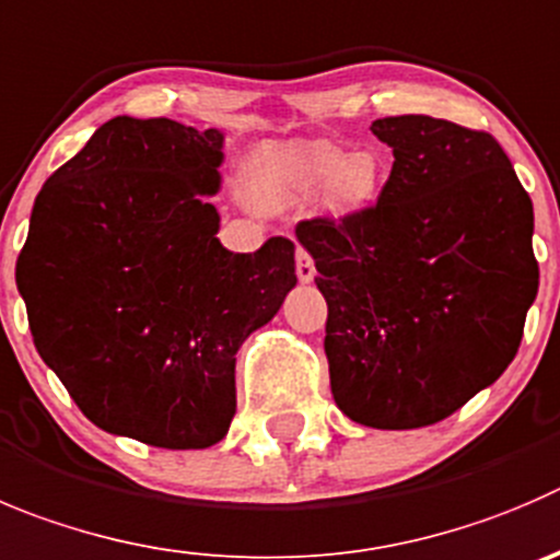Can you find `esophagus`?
I'll use <instances>...</instances> for the list:
<instances>
[{
  "label": "esophagus",
  "instance_id": "esophagus-1",
  "mask_svg": "<svg viewBox=\"0 0 560 560\" xmlns=\"http://www.w3.org/2000/svg\"><path fill=\"white\" fill-rule=\"evenodd\" d=\"M296 275H300L302 283H311L313 275H316V266H313L311 253L305 247H296Z\"/></svg>",
  "mask_w": 560,
  "mask_h": 560
}]
</instances>
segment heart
<instances>
[{
    "label": "heart",
    "mask_w": 560,
    "mask_h": 560,
    "mask_svg": "<svg viewBox=\"0 0 560 560\" xmlns=\"http://www.w3.org/2000/svg\"><path fill=\"white\" fill-rule=\"evenodd\" d=\"M385 170L369 151L346 156L327 142L311 145H266L249 164L253 191L264 203H283L291 197L313 195L329 184L327 203L338 214H354L365 209L380 191Z\"/></svg>",
    "instance_id": "heart-1"
}]
</instances>
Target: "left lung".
Listing matches in <instances>:
<instances>
[{"label": "left lung", "instance_id": "left-lung-1", "mask_svg": "<svg viewBox=\"0 0 560 560\" xmlns=\"http://www.w3.org/2000/svg\"><path fill=\"white\" fill-rule=\"evenodd\" d=\"M393 148L376 203L311 217L296 238L327 300L329 385L351 420L420 429L514 360L539 291L534 203L489 131L380 117Z\"/></svg>", "mask_w": 560, "mask_h": 560}]
</instances>
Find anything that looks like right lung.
Masks as SVG:
<instances>
[{"label":"right lung","instance_id":"obj_1","mask_svg":"<svg viewBox=\"0 0 560 560\" xmlns=\"http://www.w3.org/2000/svg\"><path fill=\"white\" fill-rule=\"evenodd\" d=\"M222 135L112 117L35 197L15 260L32 340L98 429L170 451L220 443L236 351L296 285L294 242L217 238Z\"/></svg>","mask_w":560,"mask_h":560}]
</instances>
